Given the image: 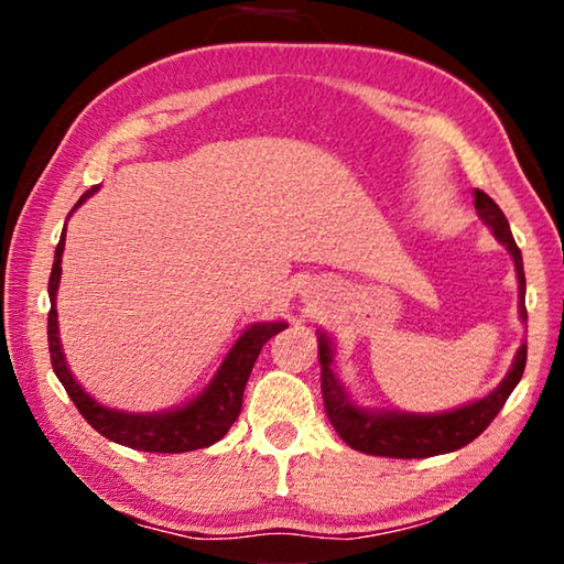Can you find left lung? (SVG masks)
<instances>
[{
    "instance_id": "1",
    "label": "left lung",
    "mask_w": 564,
    "mask_h": 564,
    "mask_svg": "<svg viewBox=\"0 0 564 564\" xmlns=\"http://www.w3.org/2000/svg\"><path fill=\"white\" fill-rule=\"evenodd\" d=\"M475 208L477 216L490 226L492 236L508 248L514 271H518L520 283V318L528 323V308H524V271H522V253L514 243L510 224L500 206L492 202L488 194L475 188ZM318 358H321V390L323 403L330 425L346 441L352 451L380 457H433L443 453L460 451L467 443H473L485 427H488L495 415L500 413L505 400L510 398L514 386L520 383L528 362V343L518 348V356L512 360L510 373L502 378V383L475 403L463 408L447 410V413H400V410H368L360 408L350 400L346 388L333 373V343L326 333H318Z\"/></svg>"
}]
</instances>
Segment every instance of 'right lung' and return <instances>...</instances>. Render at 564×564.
Here are the masks:
<instances>
[{
  "label": "right lung",
  "mask_w": 564,
  "mask_h": 564,
  "mask_svg": "<svg viewBox=\"0 0 564 564\" xmlns=\"http://www.w3.org/2000/svg\"><path fill=\"white\" fill-rule=\"evenodd\" d=\"M99 186H91L84 194L72 212H76L89 196H94ZM72 216V214H69ZM64 236L66 226L62 231L59 243L54 251V265L50 275V323H46V338H50V356L52 368L59 383L69 393L72 403L79 408L84 420L94 427V431L109 437L111 443L133 447V451L144 453H188L198 451V447H208L221 441L228 433V427L236 423L238 413H241L243 403V388L251 376L253 362L259 358L261 348L269 343L275 333H281L285 326L283 321L271 323H253L248 326L241 338L234 343V348L228 350L221 368L216 370L202 393L194 400H188L186 405L166 410V413H127V410H113L104 408L97 403L87 390H84L76 378L69 373L62 340H59V321H56V291H59L62 279V253H64Z\"/></svg>",
  "instance_id": "right-lung-1"
}]
</instances>
